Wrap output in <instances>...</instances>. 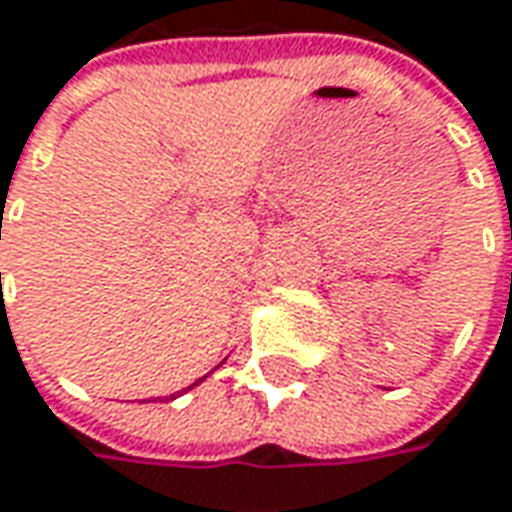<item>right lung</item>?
Returning a JSON list of instances; mask_svg holds the SVG:
<instances>
[{
  "mask_svg": "<svg viewBox=\"0 0 512 512\" xmlns=\"http://www.w3.org/2000/svg\"><path fill=\"white\" fill-rule=\"evenodd\" d=\"M195 385H198V382H195Z\"/></svg>",
  "mask_w": 512,
  "mask_h": 512,
  "instance_id": "obj_1",
  "label": "right lung"
}]
</instances>
